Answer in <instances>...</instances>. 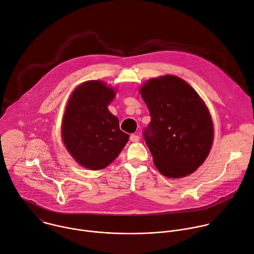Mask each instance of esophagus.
<instances>
[{
	"label": "esophagus",
	"mask_w": 254,
	"mask_h": 254,
	"mask_svg": "<svg viewBox=\"0 0 254 254\" xmlns=\"http://www.w3.org/2000/svg\"><path fill=\"white\" fill-rule=\"evenodd\" d=\"M129 139H130L132 142H137V141L139 140V136L136 135V134H131L130 137H129Z\"/></svg>",
	"instance_id": "obj_1"
}]
</instances>
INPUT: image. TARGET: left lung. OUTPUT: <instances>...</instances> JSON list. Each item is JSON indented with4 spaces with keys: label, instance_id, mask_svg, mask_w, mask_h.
Segmentation results:
<instances>
[{
    "label": "left lung",
    "instance_id": "1",
    "mask_svg": "<svg viewBox=\"0 0 254 254\" xmlns=\"http://www.w3.org/2000/svg\"><path fill=\"white\" fill-rule=\"evenodd\" d=\"M139 93L151 118L143 137L158 172L171 179L195 172L213 141L204 102L186 80L171 74L148 79Z\"/></svg>",
    "mask_w": 254,
    "mask_h": 254
}]
</instances>
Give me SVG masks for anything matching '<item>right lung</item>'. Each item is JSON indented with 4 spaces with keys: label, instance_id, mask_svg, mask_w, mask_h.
I'll return each instance as SVG.
<instances>
[{
    "label": "right lung",
    "instance_id": "1",
    "mask_svg": "<svg viewBox=\"0 0 254 254\" xmlns=\"http://www.w3.org/2000/svg\"><path fill=\"white\" fill-rule=\"evenodd\" d=\"M116 91L102 80L83 82L71 94L62 123L65 148L77 163L99 171L113 162L129 136L108 106Z\"/></svg>",
    "mask_w": 254,
    "mask_h": 254
}]
</instances>
